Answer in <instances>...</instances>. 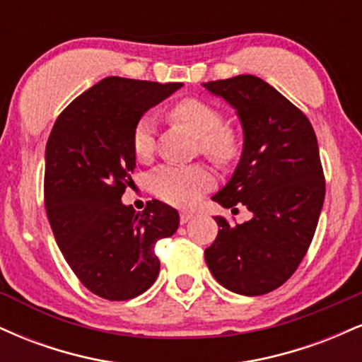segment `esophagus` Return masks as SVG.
Segmentation results:
<instances>
[{
  "label": "esophagus",
  "instance_id": "esophagus-1",
  "mask_svg": "<svg viewBox=\"0 0 362 362\" xmlns=\"http://www.w3.org/2000/svg\"><path fill=\"white\" fill-rule=\"evenodd\" d=\"M192 218H194V214L189 213V211H182V213H180V223H182V224L189 223Z\"/></svg>",
  "mask_w": 362,
  "mask_h": 362
}]
</instances>
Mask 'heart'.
Wrapping results in <instances>:
<instances>
[{
    "mask_svg": "<svg viewBox=\"0 0 362 362\" xmlns=\"http://www.w3.org/2000/svg\"><path fill=\"white\" fill-rule=\"evenodd\" d=\"M168 117L197 136V151L218 165H228L238 156L240 136L231 124L223 122V114L199 98H184L170 107ZM132 153L138 160H149L155 151V129L149 119H141L132 131ZM214 177L202 165L175 167L165 165L151 175V189L161 201L173 206H192Z\"/></svg>",
    "mask_w": 362,
    "mask_h": 362,
    "instance_id": "1",
    "label": "heart"
}]
</instances>
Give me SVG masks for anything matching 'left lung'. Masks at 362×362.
I'll list each match as a JSON object with an SVG mask.
<instances>
[{
  "label": "left lung",
  "mask_w": 362,
  "mask_h": 362,
  "mask_svg": "<svg viewBox=\"0 0 362 362\" xmlns=\"http://www.w3.org/2000/svg\"><path fill=\"white\" fill-rule=\"evenodd\" d=\"M204 86L235 107L245 134L242 160L213 201L253 214L242 224L216 216L219 231L206 248V264L226 289L260 296L293 276L317 230L325 199L317 134L308 117L260 78L240 74Z\"/></svg>",
  "instance_id": "obj_1"
}]
</instances>
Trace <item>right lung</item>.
Listing matches in <instances>:
<instances>
[{"instance_id": "right-lung-1", "label": "right lung", "mask_w": 362, "mask_h": 362, "mask_svg": "<svg viewBox=\"0 0 362 362\" xmlns=\"http://www.w3.org/2000/svg\"><path fill=\"white\" fill-rule=\"evenodd\" d=\"M180 86L103 78L61 112L49 134L45 213L71 271L103 300L143 294L160 272L156 242L178 228V213L168 204L153 199L136 213L120 197L136 168V124Z\"/></svg>"}]
</instances>
